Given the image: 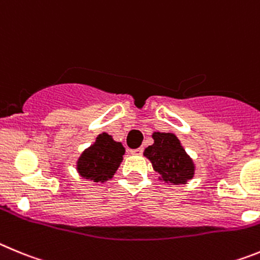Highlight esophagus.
I'll return each instance as SVG.
<instances>
[{"instance_id": "1", "label": "esophagus", "mask_w": 260, "mask_h": 260, "mask_svg": "<svg viewBox=\"0 0 260 260\" xmlns=\"http://www.w3.org/2000/svg\"><path fill=\"white\" fill-rule=\"evenodd\" d=\"M142 151H144V149H142V147H139V149H133V150H131V154H133V155H141Z\"/></svg>"}]
</instances>
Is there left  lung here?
<instances>
[{
	"label": "left lung",
	"mask_w": 260,
	"mask_h": 260,
	"mask_svg": "<svg viewBox=\"0 0 260 260\" xmlns=\"http://www.w3.org/2000/svg\"><path fill=\"white\" fill-rule=\"evenodd\" d=\"M154 144L147 146L144 155L151 162L159 179L170 185H182L193 179L196 165L174 133L154 132Z\"/></svg>",
	"instance_id": "8db88e82"
}]
</instances>
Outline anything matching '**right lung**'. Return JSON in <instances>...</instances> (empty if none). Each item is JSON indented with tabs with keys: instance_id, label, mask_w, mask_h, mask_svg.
<instances>
[{
	"instance_id": "obj_1",
	"label": "right lung",
	"mask_w": 260,
	"mask_h": 260,
	"mask_svg": "<svg viewBox=\"0 0 260 260\" xmlns=\"http://www.w3.org/2000/svg\"><path fill=\"white\" fill-rule=\"evenodd\" d=\"M125 153L121 142L115 141L106 132L95 137V141L80 154L76 170L83 179L93 182H106L113 179Z\"/></svg>"
}]
</instances>
